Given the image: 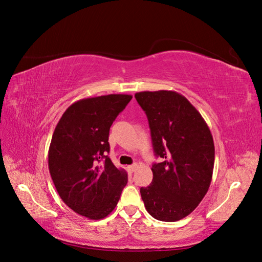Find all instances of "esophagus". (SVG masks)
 Listing matches in <instances>:
<instances>
[{
  "mask_svg": "<svg viewBox=\"0 0 262 262\" xmlns=\"http://www.w3.org/2000/svg\"><path fill=\"white\" fill-rule=\"evenodd\" d=\"M137 167H138V164H137V163H134V164H132V165H130V166H128V170H129L130 172H133L134 170L137 169Z\"/></svg>",
  "mask_w": 262,
  "mask_h": 262,
  "instance_id": "obj_1",
  "label": "esophagus"
}]
</instances>
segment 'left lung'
Wrapping results in <instances>:
<instances>
[{
  "instance_id": "8db88e82",
  "label": "left lung",
  "mask_w": 262,
  "mask_h": 262,
  "mask_svg": "<svg viewBox=\"0 0 262 262\" xmlns=\"http://www.w3.org/2000/svg\"><path fill=\"white\" fill-rule=\"evenodd\" d=\"M144 110L155 155L153 181L140 189L154 219L176 222L191 213L207 194L214 167V142L207 122L182 95L172 91L134 95Z\"/></svg>"
}]
</instances>
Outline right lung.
Wrapping results in <instances>:
<instances>
[{
  "instance_id": "obj_1",
  "label": "right lung",
  "mask_w": 262,
  "mask_h": 262,
  "mask_svg": "<svg viewBox=\"0 0 262 262\" xmlns=\"http://www.w3.org/2000/svg\"><path fill=\"white\" fill-rule=\"evenodd\" d=\"M131 95L110 94L84 98L62 115L48 153L49 171L55 189L70 209L91 220L113 212L128 182L109 153V130Z\"/></svg>"
}]
</instances>
